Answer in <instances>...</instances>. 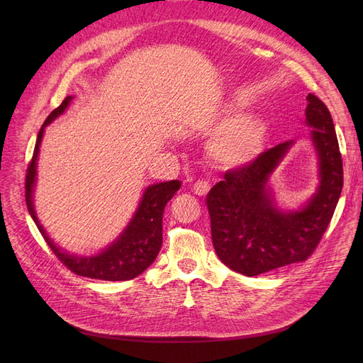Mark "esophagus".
Returning a JSON list of instances; mask_svg holds the SVG:
<instances>
[{
	"mask_svg": "<svg viewBox=\"0 0 363 363\" xmlns=\"http://www.w3.org/2000/svg\"><path fill=\"white\" fill-rule=\"evenodd\" d=\"M208 191H211V184H208L207 182H203V180H199L195 184H194V194L196 195H206Z\"/></svg>",
	"mask_w": 363,
	"mask_h": 363,
	"instance_id": "esophagus-1",
	"label": "esophagus"
}]
</instances>
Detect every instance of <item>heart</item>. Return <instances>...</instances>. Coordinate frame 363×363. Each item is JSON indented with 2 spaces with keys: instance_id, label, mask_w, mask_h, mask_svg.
Here are the masks:
<instances>
[{
  "instance_id": "obj_1",
  "label": "heart",
  "mask_w": 363,
  "mask_h": 363,
  "mask_svg": "<svg viewBox=\"0 0 363 363\" xmlns=\"http://www.w3.org/2000/svg\"><path fill=\"white\" fill-rule=\"evenodd\" d=\"M267 130L260 119L239 118L230 121L213 140V156L225 164L247 163L257 156Z\"/></svg>"
}]
</instances>
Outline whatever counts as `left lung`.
<instances>
[{
  "label": "left lung",
  "instance_id": "1",
  "mask_svg": "<svg viewBox=\"0 0 363 363\" xmlns=\"http://www.w3.org/2000/svg\"><path fill=\"white\" fill-rule=\"evenodd\" d=\"M306 119L320 156L321 184L298 212L283 213L267 189L269 174L292 145L283 142L242 167L228 169L208 191L212 242L224 265L244 276L304 262L320 244L342 192L344 171L335 124L327 106L309 94Z\"/></svg>",
  "mask_w": 363,
  "mask_h": 363
}]
</instances>
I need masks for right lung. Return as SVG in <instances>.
I'll return each mask as SVG.
<instances>
[{
	"mask_svg": "<svg viewBox=\"0 0 363 363\" xmlns=\"http://www.w3.org/2000/svg\"><path fill=\"white\" fill-rule=\"evenodd\" d=\"M71 100L72 96L65 98L62 104L57 108H54L48 115L45 123H43L42 128L39 130L35 151H33V157L28 163L26 175L27 208L51 251L56 255V257L65 267L74 274H77V276L111 281L131 280L144 272L159 255L162 247V216L164 206H167V203L172 199V195L180 189V182L172 180L151 184L145 191L144 196H142L139 208L135 213V218L131 219L130 225L125 228V232L119 236L115 244L106 248L100 255L92 257H79L67 255V252L59 250L51 242L45 233V230L42 228V225L38 221L35 208H33L31 194L36 180V160L39 155V145L43 136V130H45V127L52 119H56L60 113L65 112V108L68 107Z\"/></svg>",
	"mask_w": 363,
	"mask_h": 363,
	"instance_id": "add662e5",
	"label": "right lung"
}]
</instances>
